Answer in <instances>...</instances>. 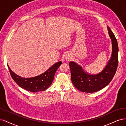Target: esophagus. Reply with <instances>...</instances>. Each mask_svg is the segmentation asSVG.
I'll use <instances>...</instances> for the list:
<instances>
[{
	"instance_id": "34e87169",
	"label": "esophagus",
	"mask_w": 126,
	"mask_h": 126,
	"mask_svg": "<svg viewBox=\"0 0 126 126\" xmlns=\"http://www.w3.org/2000/svg\"><path fill=\"white\" fill-rule=\"evenodd\" d=\"M65 59H66V61H68L71 60V58L70 56H69V55H67L65 56Z\"/></svg>"
}]
</instances>
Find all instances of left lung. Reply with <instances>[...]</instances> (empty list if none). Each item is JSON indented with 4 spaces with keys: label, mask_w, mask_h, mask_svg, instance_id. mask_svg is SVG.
<instances>
[{
    "label": "left lung",
    "mask_w": 126,
    "mask_h": 126,
    "mask_svg": "<svg viewBox=\"0 0 126 126\" xmlns=\"http://www.w3.org/2000/svg\"><path fill=\"white\" fill-rule=\"evenodd\" d=\"M107 28L112 41V53L110 61L102 72L95 75H89L76 63H69L72 83L81 92L90 93L101 90L109 84L116 73L118 64V46L114 34L110 28Z\"/></svg>",
    "instance_id": "8db88e82"
}]
</instances>
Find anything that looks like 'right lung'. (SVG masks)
I'll use <instances>...</instances> for the list:
<instances>
[{"mask_svg": "<svg viewBox=\"0 0 126 126\" xmlns=\"http://www.w3.org/2000/svg\"><path fill=\"white\" fill-rule=\"evenodd\" d=\"M61 64V62L56 63L44 73L31 78H23L16 74L8 65V67L11 78L20 87L28 91L35 93L44 91L49 87L52 83L56 70Z\"/></svg>", "mask_w": 126, "mask_h": 126, "instance_id": "add662e5", "label": "right lung"}]
</instances>
